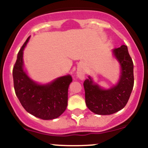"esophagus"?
Instances as JSON below:
<instances>
[{
	"label": "esophagus",
	"instance_id": "1",
	"mask_svg": "<svg viewBox=\"0 0 148 148\" xmlns=\"http://www.w3.org/2000/svg\"><path fill=\"white\" fill-rule=\"evenodd\" d=\"M77 77H78V78L81 80H83L84 79V77H85L84 72L82 71H81V70H78V71H77Z\"/></svg>",
	"mask_w": 148,
	"mask_h": 148
}]
</instances>
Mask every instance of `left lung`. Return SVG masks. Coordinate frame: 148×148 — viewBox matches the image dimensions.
<instances>
[{
  "instance_id": "obj_1",
  "label": "left lung",
  "mask_w": 148,
  "mask_h": 148,
  "mask_svg": "<svg viewBox=\"0 0 148 148\" xmlns=\"http://www.w3.org/2000/svg\"><path fill=\"white\" fill-rule=\"evenodd\" d=\"M112 52L120 67V77L116 84L104 89L95 82L91 76L84 82L86 106L92 112L99 115L114 114L123 109L133 89V62L127 46L122 45Z\"/></svg>"
}]
</instances>
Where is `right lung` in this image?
<instances>
[{
    "label": "right lung",
    "instance_id": "add662e5",
    "mask_svg": "<svg viewBox=\"0 0 148 148\" xmlns=\"http://www.w3.org/2000/svg\"><path fill=\"white\" fill-rule=\"evenodd\" d=\"M27 38L17 56L13 66V84L16 95L23 108L32 115L49 120L59 117L68 103L69 86L72 82L70 74L59 77L51 82L40 84L28 75L23 64V51Z\"/></svg>",
    "mask_w": 148,
    "mask_h": 148
}]
</instances>
